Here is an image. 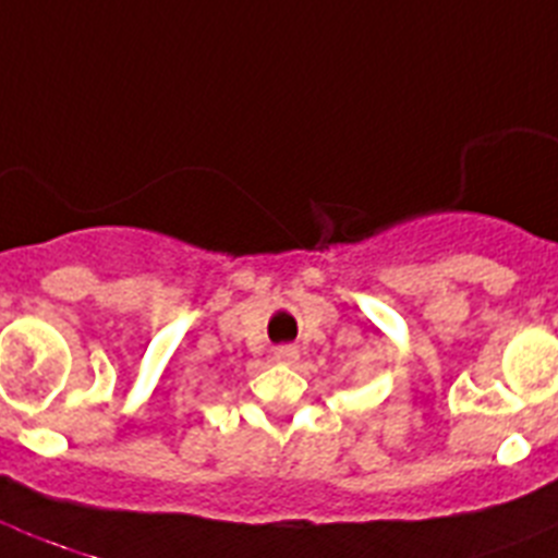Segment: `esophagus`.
<instances>
[{"label":"esophagus","instance_id":"obj_1","mask_svg":"<svg viewBox=\"0 0 558 558\" xmlns=\"http://www.w3.org/2000/svg\"><path fill=\"white\" fill-rule=\"evenodd\" d=\"M272 360L280 362V365H292V362H298V348H292V345L275 348Z\"/></svg>","mask_w":558,"mask_h":558}]
</instances>
